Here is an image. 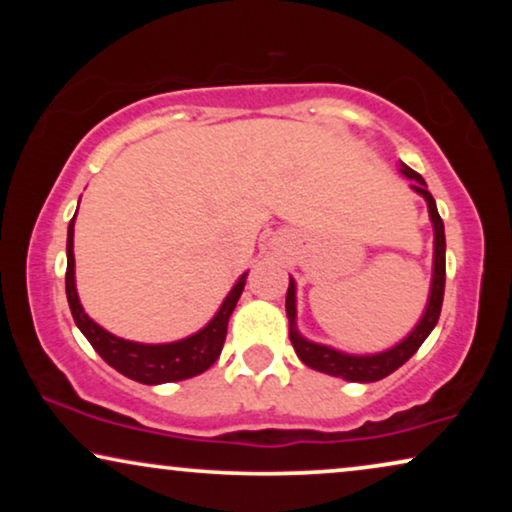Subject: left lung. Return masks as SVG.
<instances>
[{"mask_svg": "<svg viewBox=\"0 0 512 512\" xmlns=\"http://www.w3.org/2000/svg\"><path fill=\"white\" fill-rule=\"evenodd\" d=\"M398 172L403 174L405 179H410V188L417 195H422L426 200V207H429V219L433 226V275H431V289H429V300H426V307L422 317L415 324V328L405 335L401 342H396L394 347L384 349V352L377 354H347L340 352V349L321 345V342L307 340L303 333L298 331V310H296V279L289 277V291H286V317H289V338L291 345L296 349L298 359L310 366L312 370H319V373L342 377L347 382H377L382 377H387L403 366L405 361L410 359L412 354L422 347V342L429 338V333L436 328L440 307H443V293H445V226L443 219H440L436 200L426 188V181L422 174L410 170L408 165H398Z\"/></svg>", "mask_w": 512, "mask_h": 512, "instance_id": "8db88e82", "label": "left lung"}]
</instances>
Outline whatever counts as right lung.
<instances>
[{"instance_id": "obj_1", "label": "right lung", "mask_w": 512, "mask_h": 512, "mask_svg": "<svg viewBox=\"0 0 512 512\" xmlns=\"http://www.w3.org/2000/svg\"><path fill=\"white\" fill-rule=\"evenodd\" d=\"M76 219V216H74ZM74 219L69 221L67 228V303L72 310V317L79 326V331L86 335V340L93 345L97 354L116 368L118 373L130 377V380L142 384H165L179 382L195 377L212 366L219 359L223 342L228 333V319L233 314L237 300L244 291L249 272L240 275V279L223 298V303L212 319L200 328L198 333L174 342H160V345H146V342H132L118 335L104 331L100 324H95L83 310L79 293H76V277H74Z\"/></svg>"}]
</instances>
